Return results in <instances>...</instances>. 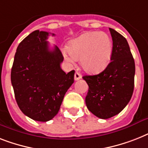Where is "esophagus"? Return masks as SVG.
Wrapping results in <instances>:
<instances>
[{"instance_id":"34e87169","label":"esophagus","mask_w":148,"mask_h":148,"mask_svg":"<svg viewBox=\"0 0 148 148\" xmlns=\"http://www.w3.org/2000/svg\"><path fill=\"white\" fill-rule=\"evenodd\" d=\"M80 78H81V75H80V73L77 71L75 72V74H74V80H80Z\"/></svg>"}]
</instances>
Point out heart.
Listing matches in <instances>:
<instances>
[{"label": "heart", "instance_id": "1", "mask_svg": "<svg viewBox=\"0 0 148 148\" xmlns=\"http://www.w3.org/2000/svg\"><path fill=\"white\" fill-rule=\"evenodd\" d=\"M64 53L68 61H80L84 71L90 73L101 71L108 65L112 53V42L106 33L89 32L73 40Z\"/></svg>", "mask_w": 148, "mask_h": 148}]
</instances>
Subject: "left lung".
<instances>
[{"label":"left lung","instance_id":"left-lung-1","mask_svg":"<svg viewBox=\"0 0 148 148\" xmlns=\"http://www.w3.org/2000/svg\"><path fill=\"white\" fill-rule=\"evenodd\" d=\"M112 38L111 62L101 73L86 75L89 86L85 102L98 118L106 119L119 114L130 101L134 90L135 64L124 36L109 28Z\"/></svg>","mask_w":148,"mask_h":148}]
</instances>
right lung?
<instances>
[{"label": "right lung", "mask_w": 148, "mask_h": 148, "mask_svg": "<svg viewBox=\"0 0 148 148\" xmlns=\"http://www.w3.org/2000/svg\"><path fill=\"white\" fill-rule=\"evenodd\" d=\"M49 35L36 30L26 36L18 45L11 69L18 106L24 115L39 122L49 121L57 115L74 83V71L66 74L61 68L63 55L57 46L50 50Z\"/></svg>", "instance_id": "1"}]
</instances>
